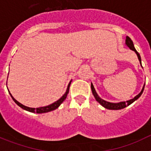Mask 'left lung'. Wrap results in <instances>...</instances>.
<instances>
[{
	"label": "left lung",
	"mask_w": 151,
	"mask_h": 151,
	"mask_svg": "<svg viewBox=\"0 0 151 151\" xmlns=\"http://www.w3.org/2000/svg\"><path fill=\"white\" fill-rule=\"evenodd\" d=\"M125 44H126V45L129 47L131 50H134V51L135 52L136 54H137V56H138V60H139V61H140V63H141V56H140V54H138V52L136 50V49L134 48L133 41H132V39L129 38V36H127V37H126V39H125ZM91 88L92 94H94L96 101H97L98 103H100V104H101L104 106V107L106 108V109H108V110H120V109H123V108L126 107L127 106L130 105L131 104H132L134 101H136V100L139 98L140 96H141V94H142V93H143V91H144V89H145V85H144V87H143V88H142V90H141V91L140 92L138 95L135 96V97H134L133 99H131V100H129V101H123V102H119V103H110V102H107V101H104V100L101 99V97L97 95V92H96L95 89H94V86H93V85H92V83H91Z\"/></svg>",
	"instance_id": "1"
}]
</instances>
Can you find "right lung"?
<instances>
[{"mask_svg": "<svg viewBox=\"0 0 151 151\" xmlns=\"http://www.w3.org/2000/svg\"><path fill=\"white\" fill-rule=\"evenodd\" d=\"M70 84H71V82H69V85H68L66 93L63 94V96L61 97L60 99H59L57 101H56V102L53 103L52 104L48 105V106H42V107H38V108H36V109H35V108H31V107H28V106H24V105H22V104H20L19 102H18L17 100L14 99V98H13V97L11 95V94H10V96H11L12 99L13 100V101H14V102H15L19 106H20L21 108H22V109H24V110H27V111H29V112H32V113H47V112H50V111H52V110H56L57 108L59 107L60 105L63 102L64 100L66 99V96H67L68 93H69V86H70Z\"/></svg>", "mask_w": 151, "mask_h": 151, "instance_id": "right-lung-1", "label": "right lung"}]
</instances>
